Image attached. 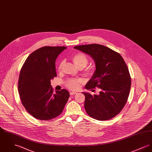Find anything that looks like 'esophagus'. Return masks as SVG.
Segmentation results:
<instances>
[{"label": "esophagus", "mask_w": 152, "mask_h": 152, "mask_svg": "<svg viewBox=\"0 0 152 152\" xmlns=\"http://www.w3.org/2000/svg\"><path fill=\"white\" fill-rule=\"evenodd\" d=\"M76 93H77V92H75V91H71V92L70 93V95H71V96L74 95V94H75Z\"/></svg>", "instance_id": "obj_1"}]
</instances>
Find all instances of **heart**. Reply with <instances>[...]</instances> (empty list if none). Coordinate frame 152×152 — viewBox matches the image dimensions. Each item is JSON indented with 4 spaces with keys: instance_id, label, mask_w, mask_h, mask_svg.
Returning <instances> with one entry per match:
<instances>
[{
    "instance_id": "obj_1",
    "label": "heart",
    "mask_w": 152,
    "mask_h": 152,
    "mask_svg": "<svg viewBox=\"0 0 152 152\" xmlns=\"http://www.w3.org/2000/svg\"><path fill=\"white\" fill-rule=\"evenodd\" d=\"M72 60L78 68H84L88 63V57L84 53L81 52L74 53L72 56ZM63 66L64 61H61L58 66L59 71H61ZM80 83L81 81L80 80L72 79L67 81L66 85L71 90H77L80 86Z\"/></svg>"
}]
</instances>
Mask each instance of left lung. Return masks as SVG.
Masks as SVG:
<instances>
[{"instance_id": "1", "label": "left lung", "mask_w": 152, "mask_h": 152, "mask_svg": "<svg viewBox=\"0 0 152 152\" xmlns=\"http://www.w3.org/2000/svg\"><path fill=\"white\" fill-rule=\"evenodd\" d=\"M74 48L90 55L95 62L96 70L85 88L100 89V93L94 96L82 92L86 111L99 121L111 119L121 111L130 93L131 77L125 61L119 53L102 45H83Z\"/></svg>"}]
</instances>
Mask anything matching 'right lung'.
Instances as JSON below:
<instances>
[{
    "mask_svg": "<svg viewBox=\"0 0 152 152\" xmlns=\"http://www.w3.org/2000/svg\"><path fill=\"white\" fill-rule=\"evenodd\" d=\"M65 47H43L28 57L20 70L18 93L22 103L31 116L48 121L59 116L69 100L66 89L53 93L51 80L57 77L55 61Z\"/></svg>",
    "mask_w": 152,
    "mask_h": 152,
    "instance_id": "add662e5",
    "label": "right lung"
}]
</instances>
